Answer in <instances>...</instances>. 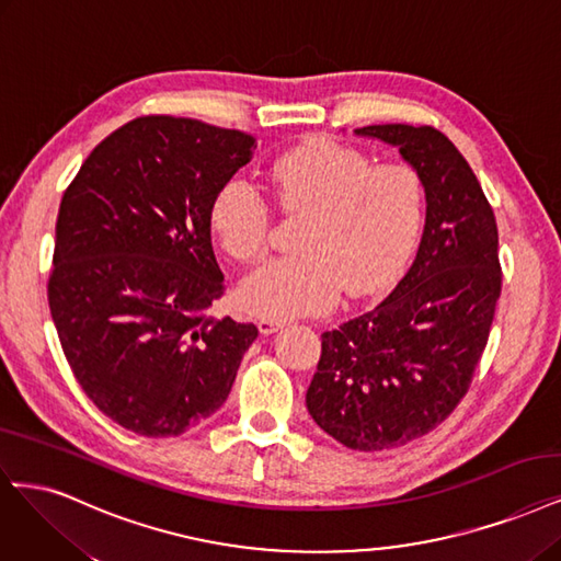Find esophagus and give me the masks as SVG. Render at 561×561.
<instances>
[{
    "label": "esophagus",
    "instance_id": "esophagus-1",
    "mask_svg": "<svg viewBox=\"0 0 561 561\" xmlns=\"http://www.w3.org/2000/svg\"><path fill=\"white\" fill-rule=\"evenodd\" d=\"M257 330H260V334L268 336V334H274V332L283 330V322H280V320H274V318H260V320H257Z\"/></svg>",
    "mask_w": 561,
    "mask_h": 561
}]
</instances>
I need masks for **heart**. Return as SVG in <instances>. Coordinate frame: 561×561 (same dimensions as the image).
<instances>
[{"label": "heart", "mask_w": 561, "mask_h": 561, "mask_svg": "<svg viewBox=\"0 0 561 561\" xmlns=\"http://www.w3.org/2000/svg\"><path fill=\"white\" fill-rule=\"evenodd\" d=\"M268 181L285 210L308 214L297 257L266 262L239 285L237 301L257 318H297L334 308L345 293H382L409 260L422 222V183L403 162L374 164L366 152L313 141L280 156ZM268 208L253 183L229 179L210 204V229L243 264L264 255Z\"/></svg>", "instance_id": "1"}]
</instances>
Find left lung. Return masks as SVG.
<instances>
[{"mask_svg": "<svg viewBox=\"0 0 561 561\" xmlns=\"http://www.w3.org/2000/svg\"><path fill=\"white\" fill-rule=\"evenodd\" d=\"M399 148L427 199L413 266L374 311L322 334L308 413L345 448L374 453L436 430L467 394L501 295L494 210L473 169L438 129L369 125Z\"/></svg>", "mask_w": 561, "mask_h": 561, "instance_id": "left-lung-1", "label": "left lung"}]
</instances>
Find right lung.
Returning <instances> with one entry per match:
<instances>
[{
  "label": "right lung",
  "instance_id": "1",
  "mask_svg": "<svg viewBox=\"0 0 561 561\" xmlns=\"http://www.w3.org/2000/svg\"><path fill=\"white\" fill-rule=\"evenodd\" d=\"M253 148L239 129L144 115L65 192L50 316L88 399L134 434L179 436L214 415L257 339L253 322L208 316L225 293L210 204Z\"/></svg>",
  "mask_w": 561,
  "mask_h": 561
}]
</instances>
